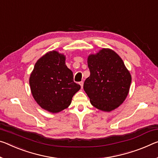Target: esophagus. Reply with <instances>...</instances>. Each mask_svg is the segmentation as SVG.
<instances>
[{
  "instance_id": "esophagus-1",
  "label": "esophagus",
  "mask_w": 158,
  "mask_h": 158,
  "mask_svg": "<svg viewBox=\"0 0 158 158\" xmlns=\"http://www.w3.org/2000/svg\"><path fill=\"white\" fill-rule=\"evenodd\" d=\"M79 84H80V86H81V88H83V86H84V82H83V81H80V82H79Z\"/></svg>"
}]
</instances>
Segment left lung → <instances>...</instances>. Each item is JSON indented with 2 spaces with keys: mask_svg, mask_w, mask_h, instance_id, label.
I'll return each instance as SVG.
<instances>
[{
  "mask_svg": "<svg viewBox=\"0 0 158 158\" xmlns=\"http://www.w3.org/2000/svg\"><path fill=\"white\" fill-rule=\"evenodd\" d=\"M90 76L84 89L91 105L104 112H111L123 103L129 92L131 74L116 52L102 48L87 57Z\"/></svg>",
  "mask_w": 158,
  "mask_h": 158,
  "instance_id": "left-lung-1",
  "label": "left lung"
}]
</instances>
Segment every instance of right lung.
Listing matches in <instances>:
<instances>
[{
	"label": "right lung",
	"mask_w": 158,
	"mask_h": 158,
	"mask_svg": "<svg viewBox=\"0 0 158 158\" xmlns=\"http://www.w3.org/2000/svg\"><path fill=\"white\" fill-rule=\"evenodd\" d=\"M65 60L58 51L48 52L37 60L29 77L32 96L42 109L51 113L67 108L81 89L74 82L73 72L67 67Z\"/></svg>",
	"instance_id": "1"
}]
</instances>
